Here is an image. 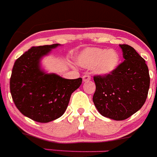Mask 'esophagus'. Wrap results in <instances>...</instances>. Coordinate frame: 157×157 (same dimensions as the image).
<instances>
[{
	"label": "esophagus",
	"instance_id": "1",
	"mask_svg": "<svg viewBox=\"0 0 157 157\" xmlns=\"http://www.w3.org/2000/svg\"><path fill=\"white\" fill-rule=\"evenodd\" d=\"M91 80V77L89 74H84V75L83 76V80L84 82L89 81V80Z\"/></svg>",
	"mask_w": 157,
	"mask_h": 157
}]
</instances>
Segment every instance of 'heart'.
I'll use <instances>...</instances> for the list:
<instances>
[{"instance_id": "1", "label": "heart", "mask_w": 157, "mask_h": 157, "mask_svg": "<svg viewBox=\"0 0 157 157\" xmlns=\"http://www.w3.org/2000/svg\"><path fill=\"white\" fill-rule=\"evenodd\" d=\"M79 64L87 68H94L101 75L112 73L120 63L119 54L114 50L103 48H88L85 50L77 60Z\"/></svg>"}]
</instances>
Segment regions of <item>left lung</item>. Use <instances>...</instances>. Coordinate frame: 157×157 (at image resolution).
<instances>
[{
  "label": "left lung",
  "mask_w": 157,
  "mask_h": 157,
  "mask_svg": "<svg viewBox=\"0 0 157 157\" xmlns=\"http://www.w3.org/2000/svg\"><path fill=\"white\" fill-rule=\"evenodd\" d=\"M124 60L112 73L94 76L96 90L93 101L103 117L124 121L143 106L150 78L145 60L127 44H120Z\"/></svg>",
  "instance_id": "8db88e82"
}]
</instances>
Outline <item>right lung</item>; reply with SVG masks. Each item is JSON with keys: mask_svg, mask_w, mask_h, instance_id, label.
Masks as SVG:
<instances>
[{"mask_svg": "<svg viewBox=\"0 0 157 157\" xmlns=\"http://www.w3.org/2000/svg\"><path fill=\"white\" fill-rule=\"evenodd\" d=\"M58 44L32 47L17 58L10 79L15 106L23 115L39 123H48L64 113L82 78L68 80L40 71V59Z\"/></svg>", "mask_w": 157, "mask_h": 157, "instance_id": "obj_1", "label": "right lung"}]
</instances>
